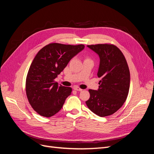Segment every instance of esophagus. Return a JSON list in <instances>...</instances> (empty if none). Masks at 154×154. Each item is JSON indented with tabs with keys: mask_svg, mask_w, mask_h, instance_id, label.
Returning <instances> with one entry per match:
<instances>
[{
	"mask_svg": "<svg viewBox=\"0 0 154 154\" xmlns=\"http://www.w3.org/2000/svg\"><path fill=\"white\" fill-rule=\"evenodd\" d=\"M73 88H74V90L77 91H83V89H82V88H79V87H74Z\"/></svg>",
	"mask_w": 154,
	"mask_h": 154,
	"instance_id": "esophagus-1",
	"label": "esophagus"
}]
</instances>
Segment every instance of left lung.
I'll use <instances>...</instances> for the list:
<instances>
[{
	"label": "left lung",
	"mask_w": 154,
	"mask_h": 154,
	"mask_svg": "<svg viewBox=\"0 0 154 154\" xmlns=\"http://www.w3.org/2000/svg\"><path fill=\"white\" fill-rule=\"evenodd\" d=\"M99 55L97 76L101 78L97 91L89 89L85 103L92 112L100 117L113 114L127 100L130 88V71L124 55L113 44L88 45Z\"/></svg>",
	"instance_id": "8db88e82"
}]
</instances>
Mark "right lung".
Listing matches in <instances>:
<instances>
[{"label":"right lung","instance_id":"add662e5","mask_svg":"<svg viewBox=\"0 0 154 154\" xmlns=\"http://www.w3.org/2000/svg\"><path fill=\"white\" fill-rule=\"evenodd\" d=\"M84 48L83 44L52 43L36 54L27 72L26 92L32 108L40 116L51 117L62 108L72 88L59 86L54 79Z\"/></svg>","mask_w":154,"mask_h":154}]
</instances>
